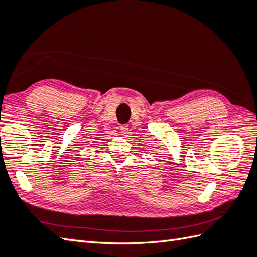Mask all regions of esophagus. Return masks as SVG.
Masks as SVG:
<instances>
[{
    "label": "esophagus",
    "instance_id": "esophagus-1",
    "mask_svg": "<svg viewBox=\"0 0 257 257\" xmlns=\"http://www.w3.org/2000/svg\"><path fill=\"white\" fill-rule=\"evenodd\" d=\"M120 132L123 133V134L127 133L128 132V125L127 124H121V125H120Z\"/></svg>",
    "mask_w": 257,
    "mask_h": 257
}]
</instances>
